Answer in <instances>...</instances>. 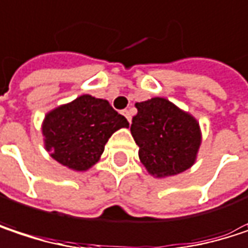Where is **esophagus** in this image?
<instances>
[{
  "label": "esophagus",
  "instance_id": "obj_1",
  "mask_svg": "<svg viewBox=\"0 0 248 248\" xmlns=\"http://www.w3.org/2000/svg\"><path fill=\"white\" fill-rule=\"evenodd\" d=\"M122 115H124V118L130 122L132 121V115H130V110H127V109H124V110H122Z\"/></svg>",
  "mask_w": 248,
  "mask_h": 248
}]
</instances>
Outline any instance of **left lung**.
Returning <instances> with one entry per match:
<instances>
[{
  "label": "left lung",
  "instance_id": "left-lung-1",
  "mask_svg": "<svg viewBox=\"0 0 248 248\" xmlns=\"http://www.w3.org/2000/svg\"><path fill=\"white\" fill-rule=\"evenodd\" d=\"M130 133L149 175L167 178L189 170L202 142L198 121L165 97L135 103Z\"/></svg>",
  "mask_w": 248,
  "mask_h": 248
}]
</instances>
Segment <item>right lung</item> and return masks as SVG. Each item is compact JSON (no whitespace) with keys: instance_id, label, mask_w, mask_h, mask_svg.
<instances>
[{"instance_id":"right-lung-1","label":"right lung","mask_w":248,"mask_h":248,"mask_svg":"<svg viewBox=\"0 0 248 248\" xmlns=\"http://www.w3.org/2000/svg\"><path fill=\"white\" fill-rule=\"evenodd\" d=\"M129 127L108 100L81 94L46 113L41 124L44 148L63 167L84 172L96 165L109 138Z\"/></svg>"}]
</instances>
